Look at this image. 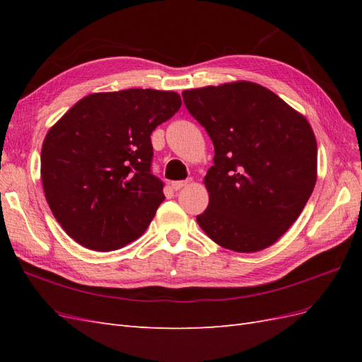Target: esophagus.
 Wrapping results in <instances>:
<instances>
[{
    "label": "esophagus",
    "instance_id": "obj_1",
    "mask_svg": "<svg viewBox=\"0 0 362 362\" xmlns=\"http://www.w3.org/2000/svg\"><path fill=\"white\" fill-rule=\"evenodd\" d=\"M189 184V181H173L170 185H172V189L173 190H181L182 187H185V185Z\"/></svg>",
    "mask_w": 362,
    "mask_h": 362
}]
</instances>
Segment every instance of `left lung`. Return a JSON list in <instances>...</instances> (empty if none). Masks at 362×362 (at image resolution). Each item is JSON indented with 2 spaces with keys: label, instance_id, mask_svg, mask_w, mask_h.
Instances as JSON below:
<instances>
[{
  "label": "left lung",
  "instance_id": "8db88e82",
  "mask_svg": "<svg viewBox=\"0 0 362 362\" xmlns=\"http://www.w3.org/2000/svg\"><path fill=\"white\" fill-rule=\"evenodd\" d=\"M184 104L214 145L196 217L225 249L250 254L276 243L317 181V141L306 117L267 87L233 81L184 90Z\"/></svg>",
  "mask_w": 362,
  "mask_h": 362
}]
</instances>
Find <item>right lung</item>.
<instances>
[{"mask_svg":"<svg viewBox=\"0 0 362 362\" xmlns=\"http://www.w3.org/2000/svg\"><path fill=\"white\" fill-rule=\"evenodd\" d=\"M181 104L177 92L154 89L92 93L49 128L43 192L76 243L110 252L146 231L164 201L163 182L151 173V133Z\"/></svg>","mask_w":362,"mask_h":362,"instance_id":"add662e5","label":"right lung"}]
</instances>
